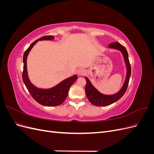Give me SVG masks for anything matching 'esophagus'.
<instances>
[{
    "label": "esophagus",
    "mask_w": 154,
    "mask_h": 154,
    "mask_svg": "<svg viewBox=\"0 0 154 154\" xmlns=\"http://www.w3.org/2000/svg\"><path fill=\"white\" fill-rule=\"evenodd\" d=\"M85 73V71L83 69H79L77 71V74L78 76H82Z\"/></svg>",
    "instance_id": "1"
}]
</instances>
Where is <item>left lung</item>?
I'll list each match as a JSON object with an SVG mask.
<instances>
[{
    "label": "left lung",
    "mask_w": 154,
    "mask_h": 154,
    "mask_svg": "<svg viewBox=\"0 0 154 154\" xmlns=\"http://www.w3.org/2000/svg\"><path fill=\"white\" fill-rule=\"evenodd\" d=\"M108 48L114 49L119 51L122 53L125 63L127 74H126L125 80L121 89L114 94L106 95L102 94L97 88L92 84V83L87 77H85L87 83L85 86V94L87 98L91 103L95 106H105L109 105L114 102L119 100L125 93L128 85L129 79L131 74V67L128 60V55L126 48L120 44L119 42H113L109 45Z\"/></svg>",
    "instance_id": "left-lung-1"
}]
</instances>
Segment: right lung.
Listing matches in <instances>:
<instances>
[{"mask_svg":"<svg viewBox=\"0 0 154 154\" xmlns=\"http://www.w3.org/2000/svg\"><path fill=\"white\" fill-rule=\"evenodd\" d=\"M54 36H45L33 42L27 49L25 51L23 56V63L24 68L22 72V80L28 90L29 92L35 101L42 105L47 106H54L62 104L66 99L70 87L75 82L78 76L76 74L65 79L60 82L57 85L49 88H41L34 85L29 80L27 69V58L30 51L33 46L41 40H53Z\"/></svg>","mask_w":154,"mask_h":154,"instance_id":"1","label":"right lung"}]
</instances>
